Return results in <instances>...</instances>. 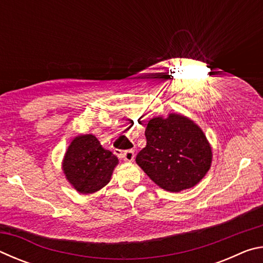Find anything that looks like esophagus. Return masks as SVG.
Instances as JSON below:
<instances>
[{"mask_svg": "<svg viewBox=\"0 0 263 263\" xmlns=\"http://www.w3.org/2000/svg\"><path fill=\"white\" fill-rule=\"evenodd\" d=\"M122 158L124 159V161L126 162H131L135 159V151L133 149H128V151H124L122 154Z\"/></svg>", "mask_w": 263, "mask_h": 263, "instance_id": "obj_1", "label": "esophagus"}]
</instances>
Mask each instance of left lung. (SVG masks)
Here are the masks:
<instances>
[{"label": "left lung", "instance_id": "obj_1", "mask_svg": "<svg viewBox=\"0 0 263 263\" xmlns=\"http://www.w3.org/2000/svg\"><path fill=\"white\" fill-rule=\"evenodd\" d=\"M146 146L136 162L160 188L172 193L193 188L211 166L212 149L201 127L185 116L151 119Z\"/></svg>", "mask_w": 263, "mask_h": 263}]
</instances>
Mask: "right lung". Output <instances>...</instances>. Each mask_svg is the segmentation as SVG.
Masks as SVG:
<instances>
[{"label": "right lung", "mask_w": 263, "mask_h": 263, "mask_svg": "<svg viewBox=\"0 0 263 263\" xmlns=\"http://www.w3.org/2000/svg\"><path fill=\"white\" fill-rule=\"evenodd\" d=\"M117 164V157L102 147L94 135H83L70 142L62 161V171L80 194H92L109 183Z\"/></svg>", "instance_id": "right-lung-1"}]
</instances>
